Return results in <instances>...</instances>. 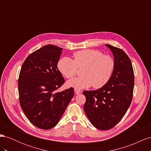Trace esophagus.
<instances>
[{
	"instance_id": "34e87169",
	"label": "esophagus",
	"mask_w": 151,
	"mask_h": 151,
	"mask_svg": "<svg viewBox=\"0 0 151 151\" xmlns=\"http://www.w3.org/2000/svg\"><path fill=\"white\" fill-rule=\"evenodd\" d=\"M74 91H75L76 94H80V93H81V91H80V90H79V89H74Z\"/></svg>"
}]
</instances>
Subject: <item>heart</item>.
I'll return each mask as SVG.
<instances>
[{"mask_svg": "<svg viewBox=\"0 0 151 151\" xmlns=\"http://www.w3.org/2000/svg\"><path fill=\"white\" fill-rule=\"evenodd\" d=\"M74 60L65 57L57 63L58 69L67 79L72 78L83 68L82 76L68 81L67 85L76 89L101 88L110 80L115 69V61L109 55L99 50L87 49L73 53Z\"/></svg>", "mask_w": 151, "mask_h": 151, "instance_id": "heart-1", "label": "heart"}]
</instances>
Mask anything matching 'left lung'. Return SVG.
I'll list each match as a JSON object with an SVG mask.
<instances>
[{"label": "left lung", "mask_w": 151, "mask_h": 151, "mask_svg": "<svg viewBox=\"0 0 151 151\" xmlns=\"http://www.w3.org/2000/svg\"><path fill=\"white\" fill-rule=\"evenodd\" d=\"M114 56L115 69L108 83L97 90L84 91V109L97 129H112L125 115L131 104L134 88V73L129 57L120 48L106 45Z\"/></svg>", "instance_id": "1"}]
</instances>
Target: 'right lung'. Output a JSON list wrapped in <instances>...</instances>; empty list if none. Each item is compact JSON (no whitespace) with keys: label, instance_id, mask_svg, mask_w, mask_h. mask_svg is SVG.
I'll list each match as a JSON object with an SVG mask.
<instances>
[{"label":"right lung","instance_id":"add662e5","mask_svg":"<svg viewBox=\"0 0 151 151\" xmlns=\"http://www.w3.org/2000/svg\"><path fill=\"white\" fill-rule=\"evenodd\" d=\"M62 48L47 45L26 58L18 79L19 103L29 122L48 130L55 126L74 96L73 88L55 91L65 83L57 67Z\"/></svg>","mask_w":151,"mask_h":151}]
</instances>
